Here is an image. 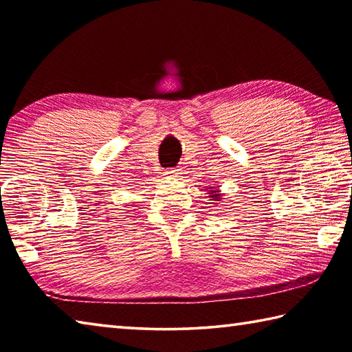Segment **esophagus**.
<instances>
[{"label": "esophagus", "instance_id": "1", "mask_svg": "<svg viewBox=\"0 0 352 352\" xmlns=\"http://www.w3.org/2000/svg\"><path fill=\"white\" fill-rule=\"evenodd\" d=\"M181 175H182L181 168H170L164 173V176L166 177V179H177Z\"/></svg>", "mask_w": 352, "mask_h": 352}]
</instances>
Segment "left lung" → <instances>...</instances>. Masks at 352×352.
Segmentation results:
<instances>
[{"instance_id":"8db88e82","label":"left lung","mask_w":352,"mask_h":352,"mask_svg":"<svg viewBox=\"0 0 352 352\" xmlns=\"http://www.w3.org/2000/svg\"><path fill=\"white\" fill-rule=\"evenodd\" d=\"M208 188H213V187H208ZM208 198H212L210 201H219V199H223V198H221V195H218V193H217V190H213L212 195L208 196Z\"/></svg>"}]
</instances>
